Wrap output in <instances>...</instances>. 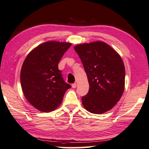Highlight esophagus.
Instances as JSON below:
<instances>
[{
	"instance_id": "34e87169",
	"label": "esophagus",
	"mask_w": 149,
	"mask_h": 149,
	"mask_svg": "<svg viewBox=\"0 0 149 149\" xmlns=\"http://www.w3.org/2000/svg\"><path fill=\"white\" fill-rule=\"evenodd\" d=\"M76 86H77L76 83H74V84H73L72 85V87H73V88H75V87H76Z\"/></svg>"
}]
</instances>
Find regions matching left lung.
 <instances>
[{
  "label": "left lung",
  "instance_id": "8db88e82",
  "mask_svg": "<svg viewBox=\"0 0 149 149\" xmlns=\"http://www.w3.org/2000/svg\"><path fill=\"white\" fill-rule=\"evenodd\" d=\"M74 49L86 71L89 91L82 104L89 112L101 114L117 104L123 93L125 70L121 56L101 41L77 45Z\"/></svg>",
  "mask_w": 149,
  "mask_h": 149
}]
</instances>
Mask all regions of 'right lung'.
I'll return each mask as SVG.
<instances>
[{"instance_id": "obj_1", "label": "right lung", "mask_w": 149, "mask_h": 149, "mask_svg": "<svg viewBox=\"0 0 149 149\" xmlns=\"http://www.w3.org/2000/svg\"><path fill=\"white\" fill-rule=\"evenodd\" d=\"M71 46L68 42H44L33 49L24 61L20 72L24 95L40 111L56 109L71 87L58 69L59 62Z\"/></svg>"}]
</instances>
